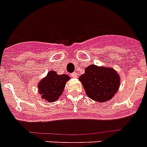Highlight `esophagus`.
<instances>
[{
    "label": "esophagus",
    "instance_id": "obj_1",
    "mask_svg": "<svg viewBox=\"0 0 147 147\" xmlns=\"http://www.w3.org/2000/svg\"><path fill=\"white\" fill-rule=\"evenodd\" d=\"M70 76H71V77H73V78H77V73H73V74H70Z\"/></svg>",
    "mask_w": 147,
    "mask_h": 147
}]
</instances>
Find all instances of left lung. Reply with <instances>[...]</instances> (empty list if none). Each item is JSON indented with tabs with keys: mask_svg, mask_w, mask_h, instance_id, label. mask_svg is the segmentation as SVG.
I'll return each mask as SVG.
<instances>
[{
	"mask_svg": "<svg viewBox=\"0 0 147 147\" xmlns=\"http://www.w3.org/2000/svg\"><path fill=\"white\" fill-rule=\"evenodd\" d=\"M79 80L88 97L98 102L111 99L120 87V75L109 67L90 64Z\"/></svg>",
	"mask_w": 147,
	"mask_h": 147,
	"instance_id": "1",
	"label": "left lung"
}]
</instances>
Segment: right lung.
Instances as JSON below:
<instances>
[{
    "label": "right lung",
    "instance_id": "right-lung-1",
    "mask_svg": "<svg viewBox=\"0 0 147 147\" xmlns=\"http://www.w3.org/2000/svg\"><path fill=\"white\" fill-rule=\"evenodd\" d=\"M67 74H57L55 70H50L46 77L38 83V91L41 98L45 102L57 101L64 92L66 83L70 80Z\"/></svg>",
    "mask_w": 147,
    "mask_h": 147
}]
</instances>
